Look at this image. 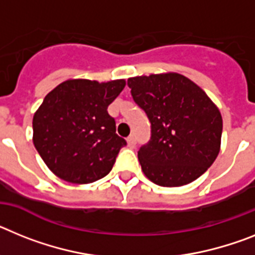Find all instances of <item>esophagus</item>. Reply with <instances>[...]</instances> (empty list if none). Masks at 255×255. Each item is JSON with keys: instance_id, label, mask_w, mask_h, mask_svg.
<instances>
[{"instance_id": "34e87169", "label": "esophagus", "mask_w": 255, "mask_h": 255, "mask_svg": "<svg viewBox=\"0 0 255 255\" xmlns=\"http://www.w3.org/2000/svg\"><path fill=\"white\" fill-rule=\"evenodd\" d=\"M127 143H128V146H129V147H132V149H133L134 146H136V137H134V136L128 137Z\"/></svg>"}]
</instances>
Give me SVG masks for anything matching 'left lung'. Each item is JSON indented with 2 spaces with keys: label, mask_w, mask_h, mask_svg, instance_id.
I'll return each instance as SVG.
<instances>
[{
  "label": "left lung",
  "mask_w": 255,
  "mask_h": 255,
  "mask_svg": "<svg viewBox=\"0 0 255 255\" xmlns=\"http://www.w3.org/2000/svg\"><path fill=\"white\" fill-rule=\"evenodd\" d=\"M128 86L151 123V138L138 150L143 174L178 187L207 172L221 149L222 117L204 91L178 73L133 77Z\"/></svg>",
  "instance_id": "obj_1"
}]
</instances>
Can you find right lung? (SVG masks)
Here are the masks:
<instances>
[{
    "mask_svg": "<svg viewBox=\"0 0 255 255\" xmlns=\"http://www.w3.org/2000/svg\"><path fill=\"white\" fill-rule=\"evenodd\" d=\"M125 79H68L46 95L33 117V143L48 169L66 182H95L109 173L126 140L108 106Z\"/></svg>",
    "mask_w": 255,
    "mask_h": 255,
    "instance_id": "right-lung-1",
    "label": "right lung"
}]
</instances>
